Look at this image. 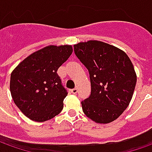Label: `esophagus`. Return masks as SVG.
<instances>
[{
    "label": "esophagus",
    "instance_id": "esophagus-1",
    "mask_svg": "<svg viewBox=\"0 0 152 152\" xmlns=\"http://www.w3.org/2000/svg\"><path fill=\"white\" fill-rule=\"evenodd\" d=\"M71 91H72V94H74V95H76V93H77V91H78V90H77V88H74V89H72L71 90Z\"/></svg>",
    "mask_w": 152,
    "mask_h": 152
}]
</instances>
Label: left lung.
<instances>
[{
	"instance_id": "obj_1",
	"label": "left lung",
	"mask_w": 152,
	"mask_h": 152,
	"mask_svg": "<svg viewBox=\"0 0 152 152\" xmlns=\"http://www.w3.org/2000/svg\"><path fill=\"white\" fill-rule=\"evenodd\" d=\"M88 70L91 91L81 102L85 115L96 123H110L127 108L137 83L132 63L123 50L98 41L74 45Z\"/></svg>"
}]
</instances>
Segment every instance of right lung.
Here are the masks:
<instances>
[{
	"label": "right lung",
	"mask_w": 152,
	"mask_h": 152,
	"mask_svg": "<svg viewBox=\"0 0 152 152\" xmlns=\"http://www.w3.org/2000/svg\"><path fill=\"white\" fill-rule=\"evenodd\" d=\"M72 50L69 45L46 46L30 55L11 72V96L26 116L43 122L61 111L67 91L56 72Z\"/></svg>",
	"instance_id": "add662e5"
}]
</instances>
